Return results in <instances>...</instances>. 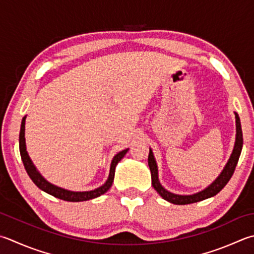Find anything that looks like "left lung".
<instances>
[{"mask_svg":"<svg viewBox=\"0 0 254 254\" xmlns=\"http://www.w3.org/2000/svg\"><path fill=\"white\" fill-rule=\"evenodd\" d=\"M235 116H236V142H235V146H233V150L229 160H228L226 166L223 167L222 172L219 174V176H218L209 186L196 193H192V195H178V193L171 192L170 190H167L166 188H164L162 186L160 180H158L157 163H156L155 157H154L152 148H150V154H148V167H150V171H151L152 185L154 187V190L160 193L163 199L167 200L168 202H172L174 205H188V203L198 202V201L205 200L207 198L213 197L227 185V183L230 181L231 176L233 175V172L236 170V166L238 164V161H239L240 154L242 151V145H243L240 118L238 116L237 112H235Z\"/></svg>","mask_w":254,"mask_h":254,"instance_id":"obj_1","label":"left lung"}]
</instances>
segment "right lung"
Instances as JSON below:
<instances>
[{
	"mask_svg": "<svg viewBox=\"0 0 254 254\" xmlns=\"http://www.w3.org/2000/svg\"><path fill=\"white\" fill-rule=\"evenodd\" d=\"M25 120H26V116L23 118L22 124H21V131H19V153H21L24 167L25 170H26L28 176L31 177V180L34 182L35 185H36L39 190H42L43 191L47 192L54 197L59 198V199L66 200V201H72V202L90 200V199H93V198H97L99 196L103 195L104 192H107L109 190V188L112 186V183L114 180V172H116V167L118 165V163L124 157V155H126L127 152L128 151V148H126V150L119 152L117 155H114L110 165L109 177L107 182L104 183L102 186L98 187L93 190H88V191L68 190H64V188L54 185V184L49 183L47 180H45L42 174L37 171L36 166L34 165V163L32 162L31 157H29L28 153L26 151V143H25Z\"/></svg>",
	"mask_w": 254,
	"mask_h": 254,
	"instance_id": "obj_1",
	"label": "right lung"
}]
</instances>
